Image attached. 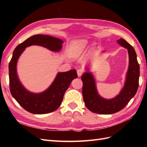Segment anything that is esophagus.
<instances>
[{"label":"esophagus","mask_w":147,"mask_h":147,"mask_svg":"<svg viewBox=\"0 0 147 147\" xmlns=\"http://www.w3.org/2000/svg\"><path fill=\"white\" fill-rule=\"evenodd\" d=\"M83 74V70L82 69L77 70V74H78V77H80Z\"/></svg>","instance_id":"esophagus-1"}]
</instances>
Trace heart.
I'll use <instances>...</instances> for the list:
<instances>
[{
	"label": "heart",
	"mask_w": 147,
	"mask_h": 147,
	"mask_svg": "<svg viewBox=\"0 0 147 147\" xmlns=\"http://www.w3.org/2000/svg\"><path fill=\"white\" fill-rule=\"evenodd\" d=\"M88 40L86 39H81L74 42L71 46V51L76 55L83 53L88 46Z\"/></svg>",
	"instance_id": "heart-1"
}]
</instances>
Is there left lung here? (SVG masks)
<instances>
[{
	"label": "left lung",
	"instance_id": "8db88e82",
	"mask_svg": "<svg viewBox=\"0 0 147 147\" xmlns=\"http://www.w3.org/2000/svg\"><path fill=\"white\" fill-rule=\"evenodd\" d=\"M117 42L127 49L129 57V65L125 85L116 97L110 100L104 99L97 94L92 75L88 72L84 74L82 76L83 100L87 109L92 112L98 114H112L119 112L125 107L135 96L139 87L140 66L134 48L123 38L118 40Z\"/></svg>",
	"mask_w": 147,
	"mask_h": 147
}]
</instances>
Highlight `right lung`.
<instances>
[{
    "mask_svg": "<svg viewBox=\"0 0 147 147\" xmlns=\"http://www.w3.org/2000/svg\"><path fill=\"white\" fill-rule=\"evenodd\" d=\"M62 40L50 35H35L26 39L15 49L10 61L9 84L12 96L26 111L34 114H45L56 110L62 103L64 93L74 79L77 78L75 69L59 73L54 82L47 91L40 94H33L20 83L16 74V63L24 49L29 46L37 45L47 48L54 51L62 48Z\"/></svg>",
    "mask_w": 147,
    "mask_h": 147,
    "instance_id": "add662e5",
    "label": "right lung"
}]
</instances>
